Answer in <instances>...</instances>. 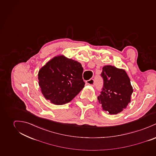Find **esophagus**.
<instances>
[{"mask_svg": "<svg viewBox=\"0 0 156 156\" xmlns=\"http://www.w3.org/2000/svg\"><path fill=\"white\" fill-rule=\"evenodd\" d=\"M86 83L88 85H90V86H94V81L93 79H90L88 81H87Z\"/></svg>", "mask_w": 156, "mask_h": 156, "instance_id": "obj_1", "label": "esophagus"}]
</instances>
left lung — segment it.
<instances>
[{
    "instance_id": "left-lung-1",
    "label": "left lung",
    "mask_w": 156,
    "mask_h": 156,
    "mask_svg": "<svg viewBox=\"0 0 156 156\" xmlns=\"http://www.w3.org/2000/svg\"><path fill=\"white\" fill-rule=\"evenodd\" d=\"M101 76L104 87L98 97L99 102L109 114L121 112L130 102L133 91L129 76L125 70L106 65L102 68Z\"/></svg>"
}]
</instances>
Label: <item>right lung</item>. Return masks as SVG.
<instances>
[{
  "label": "right lung",
  "mask_w": 156,
  "mask_h": 156,
  "mask_svg": "<svg viewBox=\"0 0 156 156\" xmlns=\"http://www.w3.org/2000/svg\"><path fill=\"white\" fill-rule=\"evenodd\" d=\"M83 72L77 61L63 55L52 58L38 72L39 86L44 98L57 105L69 102L84 87Z\"/></svg>",
  "instance_id": "add662e5"
}]
</instances>
